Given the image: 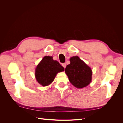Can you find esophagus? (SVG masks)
I'll use <instances>...</instances> for the list:
<instances>
[{"instance_id": "1", "label": "esophagus", "mask_w": 123, "mask_h": 123, "mask_svg": "<svg viewBox=\"0 0 123 123\" xmlns=\"http://www.w3.org/2000/svg\"><path fill=\"white\" fill-rule=\"evenodd\" d=\"M62 66L63 67L65 68L66 67V64H65V63H63V64H62Z\"/></svg>"}]
</instances>
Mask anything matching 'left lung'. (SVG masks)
Wrapping results in <instances>:
<instances>
[{
	"instance_id": "1",
	"label": "left lung",
	"mask_w": 123,
	"mask_h": 123,
	"mask_svg": "<svg viewBox=\"0 0 123 123\" xmlns=\"http://www.w3.org/2000/svg\"><path fill=\"white\" fill-rule=\"evenodd\" d=\"M70 64L67 66L65 73L70 82L77 88H83L90 84L92 71L90 67L77 56L71 57Z\"/></svg>"
}]
</instances>
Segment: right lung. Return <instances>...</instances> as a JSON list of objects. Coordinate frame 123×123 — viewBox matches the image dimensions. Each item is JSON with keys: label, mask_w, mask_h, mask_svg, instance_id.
Returning a JSON list of instances; mask_svg holds the SVG:
<instances>
[{"label": "right lung", "mask_w": 123, "mask_h": 123, "mask_svg": "<svg viewBox=\"0 0 123 123\" xmlns=\"http://www.w3.org/2000/svg\"><path fill=\"white\" fill-rule=\"evenodd\" d=\"M64 70L57 61L53 60L52 57L46 56L37 66L35 76L38 83L44 87L49 85L54 80L56 74Z\"/></svg>", "instance_id": "add662e5"}]
</instances>
